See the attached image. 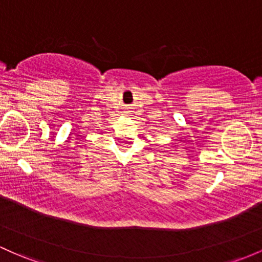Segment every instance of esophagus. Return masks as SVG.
Wrapping results in <instances>:
<instances>
[{
	"label": "esophagus",
	"instance_id": "obj_1",
	"mask_svg": "<svg viewBox=\"0 0 262 262\" xmlns=\"http://www.w3.org/2000/svg\"><path fill=\"white\" fill-rule=\"evenodd\" d=\"M126 113H128V112H126Z\"/></svg>",
	"mask_w": 262,
	"mask_h": 262
}]
</instances>
